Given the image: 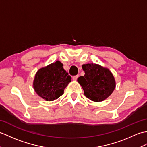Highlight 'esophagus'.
Listing matches in <instances>:
<instances>
[{
  "label": "esophagus",
  "instance_id": "esophagus-1",
  "mask_svg": "<svg viewBox=\"0 0 147 147\" xmlns=\"http://www.w3.org/2000/svg\"><path fill=\"white\" fill-rule=\"evenodd\" d=\"M78 76H78V75H76V76H73V80L74 81H76V80H77Z\"/></svg>",
  "mask_w": 147,
  "mask_h": 147
}]
</instances>
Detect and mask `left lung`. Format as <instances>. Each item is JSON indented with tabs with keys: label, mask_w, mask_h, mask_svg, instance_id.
<instances>
[{
	"label": "left lung",
	"mask_w": 147,
	"mask_h": 147,
	"mask_svg": "<svg viewBox=\"0 0 147 147\" xmlns=\"http://www.w3.org/2000/svg\"><path fill=\"white\" fill-rule=\"evenodd\" d=\"M84 76L78 78L84 94L94 102H101L108 98L116 87V81L112 73L107 67L97 64L82 65Z\"/></svg>",
	"instance_id": "obj_1"
}]
</instances>
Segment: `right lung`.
<instances>
[{
  "instance_id": "1",
  "label": "right lung",
  "mask_w": 147,
  "mask_h": 147,
  "mask_svg": "<svg viewBox=\"0 0 147 147\" xmlns=\"http://www.w3.org/2000/svg\"><path fill=\"white\" fill-rule=\"evenodd\" d=\"M63 66L59 61H57L40 68L35 74L34 90L46 101H52L59 98L71 81V77Z\"/></svg>"
}]
</instances>
